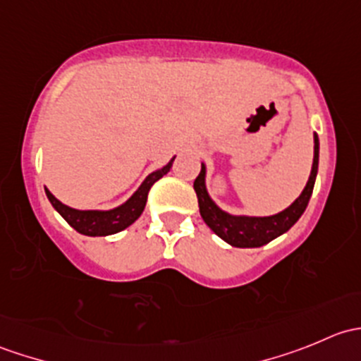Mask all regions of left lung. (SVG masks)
Returning <instances> with one entry per match:
<instances>
[{"instance_id": "left-lung-1", "label": "left lung", "mask_w": 361, "mask_h": 361, "mask_svg": "<svg viewBox=\"0 0 361 361\" xmlns=\"http://www.w3.org/2000/svg\"><path fill=\"white\" fill-rule=\"evenodd\" d=\"M314 157H312V167L309 180L305 183L304 190L286 209L271 216H250V214H232L228 211L221 209L216 202L211 199L206 187V164H201V173L194 181V190L197 194L199 211H201L202 220L207 227L235 248H260L267 245L272 239L279 238L281 234L288 232L297 224L298 218L307 207L309 199L312 195L316 176H318L319 164V140L314 133Z\"/></svg>"}]
</instances>
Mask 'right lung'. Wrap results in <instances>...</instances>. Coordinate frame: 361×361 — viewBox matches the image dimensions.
I'll return each instance as SVG.
<instances>
[{
    "mask_svg": "<svg viewBox=\"0 0 361 361\" xmlns=\"http://www.w3.org/2000/svg\"><path fill=\"white\" fill-rule=\"evenodd\" d=\"M173 160L174 157L164 167L155 169L154 173L148 174V176L145 178L143 183L140 185V188H137L126 202L113 207V209H75V207H69L66 204L61 202L59 199L54 197L52 192H50L49 188H45V194L47 197H49L50 204L54 206V209H56L76 232H80V234L83 235H92V238H97V235H111L123 231V228H127L129 225H133L134 221L141 216L145 206H147V197L152 185L157 180H160L164 174L169 173L171 166H173Z\"/></svg>",
    "mask_w": 361,
    "mask_h": 361,
    "instance_id": "right-lung-1",
    "label": "right lung"
}]
</instances>
